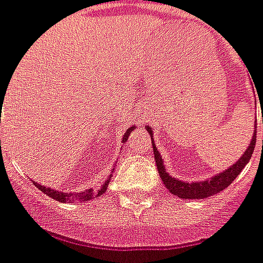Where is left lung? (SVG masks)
<instances>
[{"mask_svg":"<svg viewBox=\"0 0 263 263\" xmlns=\"http://www.w3.org/2000/svg\"><path fill=\"white\" fill-rule=\"evenodd\" d=\"M146 131H148V134H151L155 164H157V168H158V173H160L162 183H164V185L167 187V190L171 194H174V196H177V197H180V199L183 200L207 199V197L214 196V194L220 193L221 190L228 189L230 184H232V181L240 174V171L245 168V165L249 162L252 153H253V148H255V142H256V121H255L251 144L248 145V148L245 149L242 157L233 165H230L229 168H226L224 171H221V173L214 174L212 178H207L204 181H190V183H187V181H183V180H178L176 177L170 176V173L165 171V165H164V161H162L161 155H160V151L157 149V146L154 144V139H153V137H154L153 135V129L149 126H146Z\"/></svg>","mask_w":263,"mask_h":263,"instance_id":"left-lung-1","label":"left lung"}]
</instances>
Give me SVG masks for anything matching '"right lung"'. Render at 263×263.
Listing matches in <instances>:
<instances>
[{
    "instance_id": "right-lung-1",
    "label": "right lung",
    "mask_w": 263,
    "mask_h": 263,
    "mask_svg": "<svg viewBox=\"0 0 263 263\" xmlns=\"http://www.w3.org/2000/svg\"><path fill=\"white\" fill-rule=\"evenodd\" d=\"M134 129H137V128H134V126H129L124 134V138H122V142H126L128 141V137L131 135V132ZM110 177L105 181V183L102 184L99 189H96V190H86V192H82V193H64V192H57L54 189H51V187H44L42 184H37V181H34V185L39 189V190H42L44 194H47L49 197L51 199L57 200V201H62V203H74V201H87V200H92L95 197H99L102 196L103 193L108 190V184L110 181Z\"/></svg>"
}]
</instances>
